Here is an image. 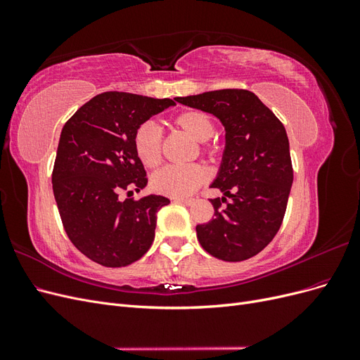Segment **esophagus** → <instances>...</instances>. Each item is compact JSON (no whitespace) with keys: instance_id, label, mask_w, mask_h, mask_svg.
Wrapping results in <instances>:
<instances>
[{"instance_id":"obj_1","label":"esophagus","mask_w":360,"mask_h":360,"mask_svg":"<svg viewBox=\"0 0 360 360\" xmlns=\"http://www.w3.org/2000/svg\"><path fill=\"white\" fill-rule=\"evenodd\" d=\"M176 202H181V204H186V205H191L193 204V198H172Z\"/></svg>"}]
</instances>
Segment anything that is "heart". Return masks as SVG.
Masks as SVG:
<instances>
[{"label":"heart","mask_w":360,"mask_h":360,"mask_svg":"<svg viewBox=\"0 0 360 360\" xmlns=\"http://www.w3.org/2000/svg\"><path fill=\"white\" fill-rule=\"evenodd\" d=\"M176 127L181 129L191 138L201 141L200 148L205 155L214 153V146L209 143L214 126L212 118L200 110H186L172 118ZM132 146L136 158L147 168H155L162 159V134L156 123H141L132 138ZM207 180V171L200 163L189 165H168L159 169L151 177V186L159 193L168 197L181 198L193 193Z\"/></svg>","instance_id":"heart-1"}]
</instances>
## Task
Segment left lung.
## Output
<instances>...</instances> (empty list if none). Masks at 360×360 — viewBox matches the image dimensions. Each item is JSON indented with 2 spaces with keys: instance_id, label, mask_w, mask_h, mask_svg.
Returning <instances> with one entry per match:
<instances>
[{
  "instance_id": "8db88e82",
  "label": "left lung",
  "mask_w": 360,
  "mask_h": 360,
  "mask_svg": "<svg viewBox=\"0 0 360 360\" xmlns=\"http://www.w3.org/2000/svg\"><path fill=\"white\" fill-rule=\"evenodd\" d=\"M176 101L216 115L226 130L221 171L212 184L225 195L210 200L213 219L197 225L200 245L233 263L257 255L281 228L292 184L284 124L252 91L242 89Z\"/></svg>"
}]
</instances>
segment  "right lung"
<instances>
[{"mask_svg":"<svg viewBox=\"0 0 360 360\" xmlns=\"http://www.w3.org/2000/svg\"><path fill=\"white\" fill-rule=\"evenodd\" d=\"M176 102L106 91L82 105L61 130L52 189L75 248L97 264L135 263L155 240L158 212L169 200L130 198L147 184L132 138L136 127ZM126 191L123 202L117 197Z\"/></svg>","mask_w":360,"mask_h":360,"instance_id":"1","label":"right lung"}]
</instances>
